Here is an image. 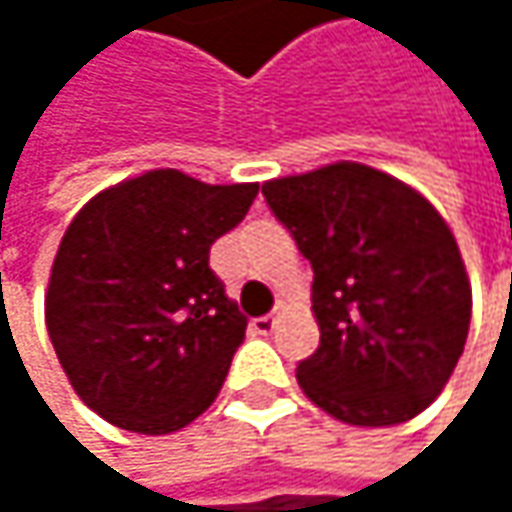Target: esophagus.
<instances>
[{
    "label": "esophagus",
    "mask_w": 512,
    "mask_h": 512,
    "mask_svg": "<svg viewBox=\"0 0 512 512\" xmlns=\"http://www.w3.org/2000/svg\"><path fill=\"white\" fill-rule=\"evenodd\" d=\"M272 329H275V317H257V320H252V332L255 335H272Z\"/></svg>",
    "instance_id": "1"
}]
</instances>
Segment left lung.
<instances>
[{
	"label": "left lung",
	"instance_id": "left-lung-1",
	"mask_svg": "<svg viewBox=\"0 0 512 512\" xmlns=\"http://www.w3.org/2000/svg\"><path fill=\"white\" fill-rule=\"evenodd\" d=\"M263 198L314 269L320 347L296 367L308 400L356 427L424 412L471 323V284L439 210L361 162L269 180Z\"/></svg>",
	"mask_w": 512,
	"mask_h": 512
}]
</instances>
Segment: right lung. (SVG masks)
<instances>
[{
	"label": "right lung",
	"mask_w": 512,
	"mask_h": 512,
	"mask_svg": "<svg viewBox=\"0 0 512 512\" xmlns=\"http://www.w3.org/2000/svg\"><path fill=\"white\" fill-rule=\"evenodd\" d=\"M255 195L257 183L156 168L73 216L52 260L47 332L73 391L109 424L162 436L216 400L246 317L210 269V246Z\"/></svg>",
	"instance_id": "1"
}]
</instances>
